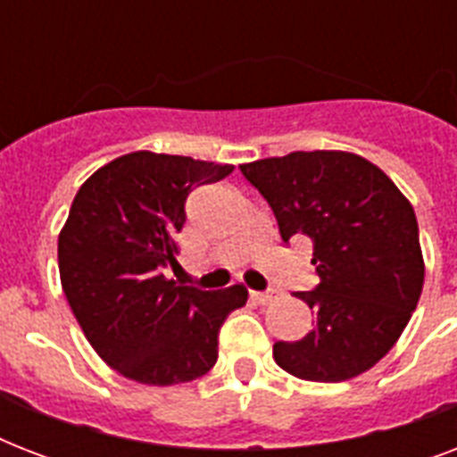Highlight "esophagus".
I'll return each mask as SVG.
<instances>
[{"label":"esophagus","mask_w":457,"mask_h":457,"mask_svg":"<svg viewBox=\"0 0 457 457\" xmlns=\"http://www.w3.org/2000/svg\"><path fill=\"white\" fill-rule=\"evenodd\" d=\"M251 299L256 301V303L265 305V303H270V301L275 299V292H251Z\"/></svg>","instance_id":"esophagus-1"}]
</instances>
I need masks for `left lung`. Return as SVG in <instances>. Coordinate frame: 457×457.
<instances>
[{"mask_svg":"<svg viewBox=\"0 0 457 457\" xmlns=\"http://www.w3.org/2000/svg\"><path fill=\"white\" fill-rule=\"evenodd\" d=\"M282 242L308 237L320 285L299 292L315 327L278 341L279 368L308 382H344L382 361L408 325L425 285L411 201L368 158L294 152L244 163Z\"/></svg>","mask_w":457,"mask_h":457,"instance_id":"8db88e82","label":"left lung"}]
</instances>
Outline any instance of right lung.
<instances>
[{"mask_svg": "<svg viewBox=\"0 0 457 457\" xmlns=\"http://www.w3.org/2000/svg\"><path fill=\"white\" fill-rule=\"evenodd\" d=\"M235 165L132 152L78 189L59 235L61 287L96 353L128 379L154 386L192 382L218 361V332L242 308V285L204 292L163 270L192 189Z\"/></svg>", "mask_w": 457, "mask_h": 457, "instance_id": "obj_1", "label": "right lung"}]
</instances>
